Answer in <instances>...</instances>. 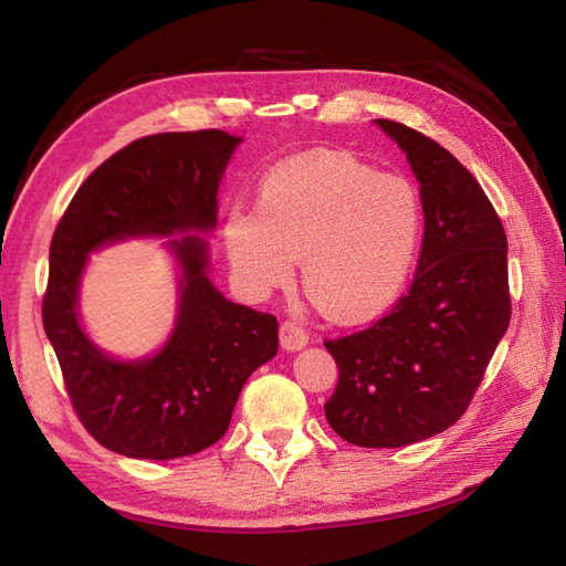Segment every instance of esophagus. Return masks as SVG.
<instances>
[{
	"mask_svg": "<svg viewBox=\"0 0 566 566\" xmlns=\"http://www.w3.org/2000/svg\"><path fill=\"white\" fill-rule=\"evenodd\" d=\"M306 343H308V335L302 328H298L296 323H292V321L282 323V328H280L282 350L296 353V350H302V347H306Z\"/></svg>",
	"mask_w": 566,
	"mask_h": 566,
	"instance_id": "esophagus-1",
	"label": "esophagus"
}]
</instances>
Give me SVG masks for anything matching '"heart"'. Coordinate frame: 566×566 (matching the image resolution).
<instances>
[{"label":"heart","instance_id":"1","mask_svg":"<svg viewBox=\"0 0 566 566\" xmlns=\"http://www.w3.org/2000/svg\"><path fill=\"white\" fill-rule=\"evenodd\" d=\"M423 203L399 175L355 155L311 150L262 177L255 211L223 221L235 280L255 296L292 280L302 260L306 296L340 326H363L399 302L423 240Z\"/></svg>","mask_w":566,"mask_h":566}]
</instances>
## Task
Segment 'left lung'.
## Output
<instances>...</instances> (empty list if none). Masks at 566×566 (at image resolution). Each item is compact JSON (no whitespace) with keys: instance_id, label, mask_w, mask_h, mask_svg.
<instances>
[{"instance_id":"left-lung-1","label":"left lung","mask_w":566,"mask_h":566,"mask_svg":"<svg viewBox=\"0 0 566 566\" xmlns=\"http://www.w3.org/2000/svg\"><path fill=\"white\" fill-rule=\"evenodd\" d=\"M406 155L423 203L413 284L375 326L326 340L338 387L331 428L359 448H403L457 423L511 321L509 243L472 172L389 118H375Z\"/></svg>"}]
</instances>
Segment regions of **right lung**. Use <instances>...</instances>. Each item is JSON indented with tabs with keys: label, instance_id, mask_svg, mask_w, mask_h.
Segmentation results:
<instances>
[{
	"label": "right lung",
	"instance_id": "add662e5",
	"mask_svg": "<svg viewBox=\"0 0 566 566\" xmlns=\"http://www.w3.org/2000/svg\"><path fill=\"white\" fill-rule=\"evenodd\" d=\"M240 136L158 134L102 163L57 223L43 328L90 436L134 460H175L219 442L248 377L276 355V318L228 302L211 282L219 187ZM166 238L178 270L174 331L153 356L116 358L78 316L88 258L126 239Z\"/></svg>",
	"mask_w": 566,
	"mask_h": 566
}]
</instances>
